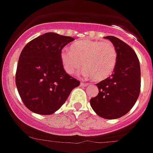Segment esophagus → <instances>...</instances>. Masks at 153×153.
Listing matches in <instances>:
<instances>
[{"label":"esophagus","instance_id":"34e87169","mask_svg":"<svg viewBox=\"0 0 153 153\" xmlns=\"http://www.w3.org/2000/svg\"><path fill=\"white\" fill-rule=\"evenodd\" d=\"M80 85L82 86H87V85H88V83H83V82H82V83H80Z\"/></svg>","mask_w":153,"mask_h":153}]
</instances>
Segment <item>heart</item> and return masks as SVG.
Segmentation results:
<instances>
[{
    "label": "heart",
    "mask_w": 153,
    "mask_h": 153,
    "mask_svg": "<svg viewBox=\"0 0 153 153\" xmlns=\"http://www.w3.org/2000/svg\"><path fill=\"white\" fill-rule=\"evenodd\" d=\"M63 69L68 74H75L83 65L79 74L96 81L107 79L113 74L117 62V50L109 41L79 40L63 48L60 52Z\"/></svg>",
    "instance_id": "obj_1"
}]
</instances>
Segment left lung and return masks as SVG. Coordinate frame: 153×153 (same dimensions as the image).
Wrapping results in <instances>:
<instances>
[{
	"mask_svg": "<svg viewBox=\"0 0 153 153\" xmlns=\"http://www.w3.org/2000/svg\"><path fill=\"white\" fill-rule=\"evenodd\" d=\"M117 50V62L111 76L97 83L99 93L90 106L100 117L115 120L133 107L140 96L141 71L136 53L128 44L113 36L104 37Z\"/></svg>",
	"mask_w": 153,
	"mask_h": 153,
	"instance_id": "obj_1",
	"label": "left lung"
}]
</instances>
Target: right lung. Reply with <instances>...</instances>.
Instances as JSON below:
<instances>
[{"label": "right lung", "instance_id": "right-lung-1", "mask_svg": "<svg viewBox=\"0 0 153 153\" xmlns=\"http://www.w3.org/2000/svg\"><path fill=\"white\" fill-rule=\"evenodd\" d=\"M74 39L46 33L27 44L19 57L16 86L28 109L51 115L60 109L79 81L66 73L60 52Z\"/></svg>", "mask_w": 153, "mask_h": 153}]
</instances>
